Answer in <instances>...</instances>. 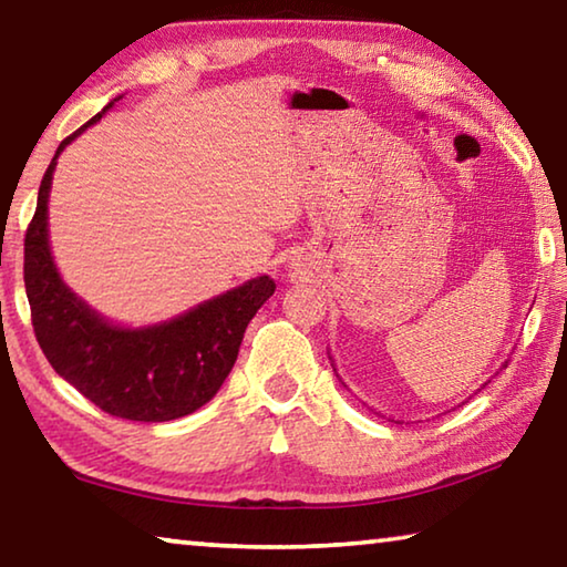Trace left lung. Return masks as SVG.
I'll return each mask as SVG.
<instances>
[{
	"mask_svg": "<svg viewBox=\"0 0 567 567\" xmlns=\"http://www.w3.org/2000/svg\"><path fill=\"white\" fill-rule=\"evenodd\" d=\"M505 368H507V364H505Z\"/></svg>",
	"mask_w": 567,
	"mask_h": 567,
	"instance_id": "1",
	"label": "left lung"
}]
</instances>
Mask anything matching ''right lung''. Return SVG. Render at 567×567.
<instances>
[{
    "mask_svg": "<svg viewBox=\"0 0 567 567\" xmlns=\"http://www.w3.org/2000/svg\"><path fill=\"white\" fill-rule=\"evenodd\" d=\"M112 107V104H107ZM102 117L62 140L47 167L24 235V287L37 342L54 372L122 420L185 417L217 395L237 360L255 312L275 292L272 277H255L225 295L152 328H117L62 282L50 252L47 203L60 152Z\"/></svg>",
    "mask_w": 567,
    "mask_h": 567,
    "instance_id": "1",
    "label": "right lung"
}]
</instances>
